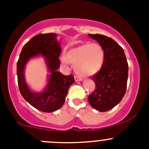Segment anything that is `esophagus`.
Masks as SVG:
<instances>
[{"mask_svg": "<svg viewBox=\"0 0 149 149\" xmlns=\"http://www.w3.org/2000/svg\"><path fill=\"white\" fill-rule=\"evenodd\" d=\"M74 79H75V81H81L83 80V79H82V78L79 77V76H75Z\"/></svg>", "mask_w": 149, "mask_h": 149, "instance_id": "obj_1", "label": "esophagus"}]
</instances>
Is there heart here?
Masks as SVG:
<instances>
[{
  "label": "heart",
  "mask_w": 149,
  "mask_h": 149,
  "mask_svg": "<svg viewBox=\"0 0 149 149\" xmlns=\"http://www.w3.org/2000/svg\"><path fill=\"white\" fill-rule=\"evenodd\" d=\"M68 62L74 64V70L81 76L98 73L104 61V51L97 43L84 44L70 49L65 55Z\"/></svg>",
  "instance_id": "b5f03b06"
}]
</instances>
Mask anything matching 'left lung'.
Wrapping results in <instances>:
<instances>
[{
    "label": "left lung",
    "mask_w": 149,
    "mask_h": 149,
    "mask_svg": "<svg viewBox=\"0 0 149 149\" xmlns=\"http://www.w3.org/2000/svg\"><path fill=\"white\" fill-rule=\"evenodd\" d=\"M104 51V61L100 71L91 79L96 88L88 97L90 105L99 112L115 107L124 97L128 77V64L123 49L114 40L102 34H88Z\"/></svg>",
    "instance_id": "8db88e82"
}]
</instances>
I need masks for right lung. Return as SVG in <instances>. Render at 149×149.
Here are the masks:
<instances>
[{
	"mask_svg": "<svg viewBox=\"0 0 149 149\" xmlns=\"http://www.w3.org/2000/svg\"><path fill=\"white\" fill-rule=\"evenodd\" d=\"M56 34H40L33 37L24 45L17 62V78L19 91L22 97L38 110L52 112L59 109L65 101L69 87L75 82L72 75L64 76L58 71L61 62V44ZM43 57L50 74L48 84L43 91L35 93L29 88L25 80L24 69L32 57Z\"/></svg>",
	"mask_w": 149,
	"mask_h": 149,
	"instance_id": "add662e5",
	"label": "right lung"
}]
</instances>
